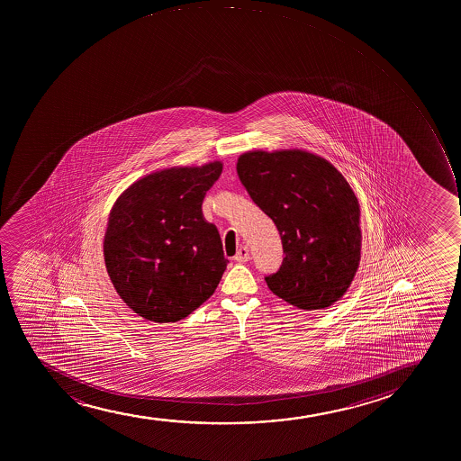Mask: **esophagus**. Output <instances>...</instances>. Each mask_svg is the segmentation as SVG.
Listing matches in <instances>:
<instances>
[{
  "mask_svg": "<svg viewBox=\"0 0 461 461\" xmlns=\"http://www.w3.org/2000/svg\"><path fill=\"white\" fill-rule=\"evenodd\" d=\"M234 260H236V262H239V264H245V262H249V247H240V249H238V253H236V256H234Z\"/></svg>",
  "mask_w": 461,
  "mask_h": 461,
  "instance_id": "34e87169",
  "label": "esophagus"
}]
</instances>
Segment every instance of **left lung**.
I'll return each mask as SVG.
<instances>
[{"label": "left lung", "mask_w": 461, "mask_h": 461, "mask_svg": "<svg viewBox=\"0 0 461 461\" xmlns=\"http://www.w3.org/2000/svg\"><path fill=\"white\" fill-rule=\"evenodd\" d=\"M239 179L279 230L285 258L265 276L269 290L299 310L331 306L357 273L358 201L340 171L302 150H256L238 159Z\"/></svg>", "instance_id": "1"}]
</instances>
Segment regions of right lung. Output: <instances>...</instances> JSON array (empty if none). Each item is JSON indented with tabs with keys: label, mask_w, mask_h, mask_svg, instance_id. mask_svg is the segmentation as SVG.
I'll use <instances>...</instances> for the list:
<instances>
[{
	"label": "right lung",
	"mask_w": 461,
	"mask_h": 461,
	"mask_svg": "<svg viewBox=\"0 0 461 461\" xmlns=\"http://www.w3.org/2000/svg\"><path fill=\"white\" fill-rule=\"evenodd\" d=\"M221 173L219 160L155 171L114 202L104 236L105 268L138 316L181 321L218 288L228 260L202 202Z\"/></svg>",
	"instance_id": "1"
}]
</instances>
